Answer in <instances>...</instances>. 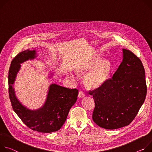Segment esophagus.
<instances>
[{"label": "esophagus", "mask_w": 152, "mask_h": 152, "mask_svg": "<svg viewBox=\"0 0 152 152\" xmlns=\"http://www.w3.org/2000/svg\"><path fill=\"white\" fill-rule=\"evenodd\" d=\"M85 96V93H84V92H83L82 91H79V92H78V97L79 98H83Z\"/></svg>", "instance_id": "esophagus-1"}]
</instances>
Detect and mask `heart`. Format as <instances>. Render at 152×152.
I'll return each instance as SVG.
<instances>
[{
    "label": "heart",
    "mask_w": 152,
    "mask_h": 152,
    "mask_svg": "<svg viewBox=\"0 0 152 152\" xmlns=\"http://www.w3.org/2000/svg\"><path fill=\"white\" fill-rule=\"evenodd\" d=\"M112 70V64L107 59L100 60L98 56L83 60L76 67L78 74H85L84 83L89 88H97L106 81Z\"/></svg>",
    "instance_id": "1"
}]
</instances>
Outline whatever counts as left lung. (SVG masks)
Wrapping results in <instances>:
<instances>
[{
	"mask_svg": "<svg viewBox=\"0 0 152 152\" xmlns=\"http://www.w3.org/2000/svg\"><path fill=\"white\" fill-rule=\"evenodd\" d=\"M123 61L113 77L88 92L95 102L92 119L106 129L129 125L138 113L147 94L141 60L128 49H123Z\"/></svg>",
	"mask_w": 152,
	"mask_h": 152,
	"instance_id": "left-lung-1",
	"label": "left lung"
}]
</instances>
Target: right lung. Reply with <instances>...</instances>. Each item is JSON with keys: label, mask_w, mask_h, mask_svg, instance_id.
<instances>
[{"label": "right lung", "mask_w": 152, "mask_h": 152, "mask_svg": "<svg viewBox=\"0 0 152 152\" xmlns=\"http://www.w3.org/2000/svg\"><path fill=\"white\" fill-rule=\"evenodd\" d=\"M36 54L35 50L27 49L12 59L8 72L9 96L13 110L26 126L39 132L50 133L58 130L64 123L70 109L76 102L78 91L53 84L42 108L31 110L24 107L16 98L12 85L20 69V64L34 58Z\"/></svg>", "instance_id": "obj_1"}]
</instances>
